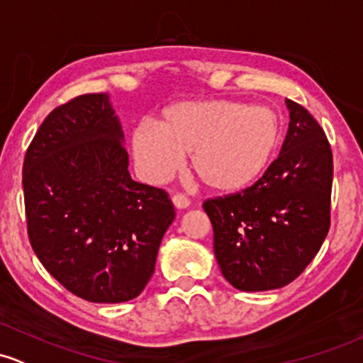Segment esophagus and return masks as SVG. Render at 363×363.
<instances>
[{
	"label": "esophagus",
	"mask_w": 363,
	"mask_h": 363,
	"mask_svg": "<svg viewBox=\"0 0 363 363\" xmlns=\"http://www.w3.org/2000/svg\"><path fill=\"white\" fill-rule=\"evenodd\" d=\"M172 203H174V207L179 208V211L189 207V200L184 194H174V196H172Z\"/></svg>",
	"instance_id": "1"
}]
</instances>
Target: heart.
Returning a JSON list of instances; mask_svg holds the SVG:
<instances>
[{"label":"heart","instance_id":"heart-1","mask_svg":"<svg viewBox=\"0 0 363 363\" xmlns=\"http://www.w3.org/2000/svg\"><path fill=\"white\" fill-rule=\"evenodd\" d=\"M280 121L272 109L247 108L226 99L175 102L158 125L132 132V155L146 181L162 184L191 152V170L208 189L236 193L254 184L272 163L280 144Z\"/></svg>","mask_w":363,"mask_h":363}]
</instances>
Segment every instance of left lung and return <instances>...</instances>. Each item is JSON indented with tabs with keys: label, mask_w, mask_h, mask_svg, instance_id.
I'll list each match as a JSON object with an SVG mask.
<instances>
[{
	"label": "left lung",
	"mask_w": 363,
	"mask_h": 363,
	"mask_svg": "<svg viewBox=\"0 0 363 363\" xmlns=\"http://www.w3.org/2000/svg\"><path fill=\"white\" fill-rule=\"evenodd\" d=\"M289 130L280 155L250 188L207 200L213 254L243 292L285 287L322 247L330 226L333 151L303 106L285 101Z\"/></svg>",
	"instance_id": "obj_1"
}]
</instances>
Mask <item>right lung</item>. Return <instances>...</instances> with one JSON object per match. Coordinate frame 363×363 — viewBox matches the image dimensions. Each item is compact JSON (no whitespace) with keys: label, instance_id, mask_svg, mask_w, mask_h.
I'll use <instances>...</instances> for the list:
<instances>
[{"label":"right lung","instance_id":"add662e5","mask_svg":"<svg viewBox=\"0 0 363 363\" xmlns=\"http://www.w3.org/2000/svg\"><path fill=\"white\" fill-rule=\"evenodd\" d=\"M109 94H86L45 118L24 160L28 233L48 273L90 303H125L155 273L175 219L169 194L133 181Z\"/></svg>","mask_w":363,"mask_h":363}]
</instances>
